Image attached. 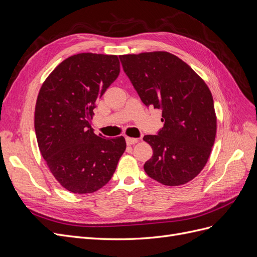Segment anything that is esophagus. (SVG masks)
<instances>
[{"label": "esophagus", "mask_w": 257, "mask_h": 257, "mask_svg": "<svg viewBox=\"0 0 257 257\" xmlns=\"http://www.w3.org/2000/svg\"><path fill=\"white\" fill-rule=\"evenodd\" d=\"M125 141H126V144H127L128 146H131V145H135V144H137V143L139 142V138L126 137V138H125Z\"/></svg>", "instance_id": "1"}]
</instances>
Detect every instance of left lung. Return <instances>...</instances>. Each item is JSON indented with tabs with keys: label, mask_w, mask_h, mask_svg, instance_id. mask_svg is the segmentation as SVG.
<instances>
[{
	"label": "left lung",
	"mask_w": 257,
	"mask_h": 257,
	"mask_svg": "<svg viewBox=\"0 0 257 257\" xmlns=\"http://www.w3.org/2000/svg\"><path fill=\"white\" fill-rule=\"evenodd\" d=\"M124 73L147 107L162 110L158 135H146L153 155L144 165L164 185L195 178L211 153L216 133L213 98L205 81L181 59L166 51L120 56Z\"/></svg>",
	"instance_id": "8db88e82"
}]
</instances>
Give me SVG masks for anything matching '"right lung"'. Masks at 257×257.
Instances as JSON below:
<instances>
[{
    "instance_id": "right-lung-1",
    "label": "right lung",
    "mask_w": 257,
    "mask_h": 257,
    "mask_svg": "<svg viewBox=\"0 0 257 257\" xmlns=\"http://www.w3.org/2000/svg\"><path fill=\"white\" fill-rule=\"evenodd\" d=\"M119 73L116 56L78 53L54 68L38 93V148L54 178L69 192L87 194L103 188L125 151L123 136L106 138L91 127L96 100Z\"/></svg>"
}]
</instances>
